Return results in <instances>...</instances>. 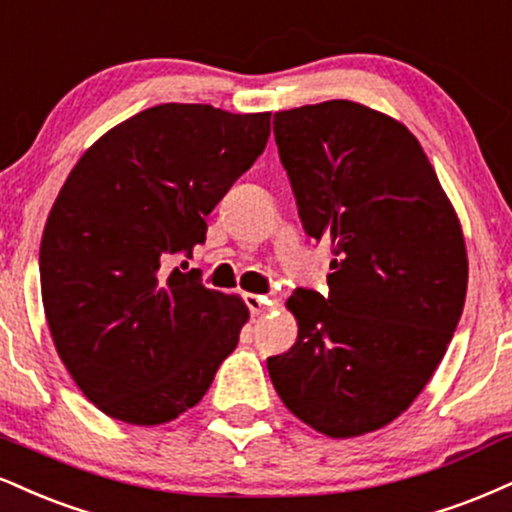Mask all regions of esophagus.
Listing matches in <instances>:
<instances>
[{
  "instance_id": "1",
  "label": "esophagus",
  "mask_w": 512,
  "mask_h": 512,
  "mask_svg": "<svg viewBox=\"0 0 512 512\" xmlns=\"http://www.w3.org/2000/svg\"><path fill=\"white\" fill-rule=\"evenodd\" d=\"M243 300H245V305H248L252 317L260 315V312H264V307L269 305L267 298H262V295H257V293H243Z\"/></svg>"
}]
</instances>
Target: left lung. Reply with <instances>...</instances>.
Instances as JSON below:
<instances>
[{
	"label": "left lung",
	"instance_id": "left-lung-1",
	"mask_svg": "<svg viewBox=\"0 0 512 512\" xmlns=\"http://www.w3.org/2000/svg\"><path fill=\"white\" fill-rule=\"evenodd\" d=\"M307 236L331 245L329 295L298 288V338L267 357L295 417L331 439L386 427L446 355L467 291L460 221L403 123L348 100L274 114Z\"/></svg>",
	"mask_w": 512,
	"mask_h": 512
}]
</instances>
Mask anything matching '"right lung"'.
I'll use <instances>...</instances> for the list:
<instances>
[{
	"instance_id": "1",
	"label": "right lung",
	"mask_w": 512,
	"mask_h": 512,
	"mask_svg": "<svg viewBox=\"0 0 512 512\" xmlns=\"http://www.w3.org/2000/svg\"><path fill=\"white\" fill-rule=\"evenodd\" d=\"M272 114L159 104L78 159L40 245L42 305L78 389L152 427L200 403L248 307L166 262L205 243L207 214L264 152Z\"/></svg>"
}]
</instances>
